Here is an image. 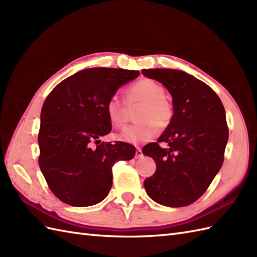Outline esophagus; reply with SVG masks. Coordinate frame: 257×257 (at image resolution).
<instances>
[{
    "instance_id": "obj_1",
    "label": "esophagus",
    "mask_w": 257,
    "mask_h": 257,
    "mask_svg": "<svg viewBox=\"0 0 257 257\" xmlns=\"http://www.w3.org/2000/svg\"><path fill=\"white\" fill-rule=\"evenodd\" d=\"M143 156H144L143 150H141L140 148H137V150H136V158H137V159H139V158H141Z\"/></svg>"
}]
</instances>
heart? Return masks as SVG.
<instances>
[{
  "mask_svg": "<svg viewBox=\"0 0 257 257\" xmlns=\"http://www.w3.org/2000/svg\"><path fill=\"white\" fill-rule=\"evenodd\" d=\"M125 102L129 106L138 102L141 107L135 117L139 122L129 125L118 136L124 143H147L158 134V124L166 128L173 118V109L166 99L165 87L152 79H140L130 86L125 92ZM106 112L113 127L123 128L128 121V109L117 96H111L107 100Z\"/></svg>",
  "mask_w": 257,
  "mask_h": 257,
  "instance_id": "b5f03b06",
  "label": "heart"
}]
</instances>
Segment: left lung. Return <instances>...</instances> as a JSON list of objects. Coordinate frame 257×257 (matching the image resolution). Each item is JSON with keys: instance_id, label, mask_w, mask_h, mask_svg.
Masks as SVG:
<instances>
[{"instance_id": "1", "label": "left lung", "mask_w": 257, "mask_h": 257, "mask_svg": "<svg viewBox=\"0 0 257 257\" xmlns=\"http://www.w3.org/2000/svg\"><path fill=\"white\" fill-rule=\"evenodd\" d=\"M141 73L163 84L173 102L170 124L157 143L143 148L157 166L154 176L145 180L147 194L166 206L190 205L203 195L223 165L228 139L224 107L210 86L181 70Z\"/></svg>"}]
</instances>
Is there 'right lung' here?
<instances>
[{
	"instance_id": "right-lung-1",
	"label": "right lung",
	"mask_w": 257,
	"mask_h": 257,
	"mask_svg": "<svg viewBox=\"0 0 257 257\" xmlns=\"http://www.w3.org/2000/svg\"><path fill=\"white\" fill-rule=\"evenodd\" d=\"M137 70L88 68L61 81L43 103L38 165L48 188L72 206L99 203L112 184V166L132 160L136 148L122 141L102 143L111 132L106 102Z\"/></svg>"
}]
</instances>
